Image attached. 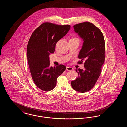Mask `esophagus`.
I'll return each mask as SVG.
<instances>
[{"instance_id": "obj_1", "label": "esophagus", "mask_w": 127, "mask_h": 127, "mask_svg": "<svg viewBox=\"0 0 127 127\" xmlns=\"http://www.w3.org/2000/svg\"><path fill=\"white\" fill-rule=\"evenodd\" d=\"M66 70L67 71H72L73 70V68L71 67L67 66V67H66Z\"/></svg>"}]
</instances>
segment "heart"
<instances>
[{"mask_svg":"<svg viewBox=\"0 0 127 127\" xmlns=\"http://www.w3.org/2000/svg\"><path fill=\"white\" fill-rule=\"evenodd\" d=\"M71 39H76V40H79V39H78V38H76V37L72 38H71Z\"/></svg>","mask_w":127,"mask_h":127,"instance_id":"obj_1","label":"heart"}]
</instances>
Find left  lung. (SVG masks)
I'll return each instance as SVG.
<instances>
[{"instance_id":"left-lung-1","label":"left lung","mask_w":127,"mask_h":127,"mask_svg":"<svg viewBox=\"0 0 127 127\" xmlns=\"http://www.w3.org/2000/svg\"><path fill=\"white\" fill-rule=\"evenodd\" d=\"M73 27L84 40L78 64L84 61V69L76 70L79 77L71 81V86L75 91L83 93L93 88L101 74L105 61V40L101 30L91 22L86 21Z\"/></svg>"}]
</instances>
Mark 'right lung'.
Listing matches in <instances>:
<instances>
[{
  "mask_svg": "<svg viewBox=\"0 0 127 127\" xmlns=\"http://www.w3.org/2000/svg\"><path fill=\"white\" fill-rule=\"evenodd\" d=\"M70 29L69 25L44 22L30 36L27 49L28 64L34 83L42 91L53 90L57 78L66 69L63 65L50 67L49 55L54 52L56 43Z\"/></svg>",
  "mask_w": 127,
  "mask_h": 127,
  "instance_id": "right-lung-1",
  "label": "right lung"
}]
</instances>
